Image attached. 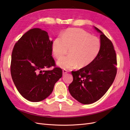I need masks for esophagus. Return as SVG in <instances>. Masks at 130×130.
Segmentation results:
<instances>
[{
    "label": "esophagus",
    "mask_w": 130,
    "mask_h": 130,
    "mask_svg": "<svg viewBox=\"0 0 130 130\" xmlns=\"http://www.w3.org/2000/svg\"><path fill=\"white\" fill-rule=\"evenodd\" d=\"M67 73H68L67 70H66V69H63V72H62V73H63V75H66Z\"/></svg>",
    "instance_id": "esophagus-1"
}]
</instances>
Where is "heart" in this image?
I'll return each mask as SVG.
<instances>
[{
	"mask_svg": "<svg viewBox=\"0 0 130 130\" xmlns=\"http://www.w3.org/2000/svg\"><path fill=\"white\" fill-rule=\"evenodd\" d=\"M101 43L99 39L81 29H68L53 41L52 50L54 56L60 58L70 49V55L60 58L57 63L61 67L70 69L87 67L99 54Z\"/></svg>",
	"mask_w": 130,
	"mask_h": 130,
	"instance_id": "heart-1",
	"label": "heart"
}]
</instances>
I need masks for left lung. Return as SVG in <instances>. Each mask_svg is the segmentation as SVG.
<instances>
[{"label": "left lung", "mask_w": 130, "mask_h": 130, "mask_svg": "<svg viewBox=\"0 0 130 130\" xmlns=\"http://www.w3.org/2000/svg\"><path fill=\"white\" fill-rule=\"evenodd\" d=\"M95 29L101 34L100 52L91 64L72 72L73 81L68 87L72 96L83 104H92L103 97L117 72V55L112 42L99 29Z\"/></svg>", "instance_id": "obj_1"}]
</instances>
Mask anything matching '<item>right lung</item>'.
I'll return each instance as SVG.
<instances>
[{
    "label": "right lung",
    "instance_id": "right-lung-1",
    "mask_svg": "<svg viewBox=\"0 0 130 130\" xmlns=\"http://www.w3.org/2000/svg\"><path fill=\"white\" fill-rule=\"evenodd\" d=\"M53 42L45 31L34 28L23 35L13 47L12 78L19 93L30 101H41L49 96L62 76V69L56 67L52 56ZM52 66V70L44 69Z\"/></svg>",
    "mask_w": 130,
    "mask_h": 130
}]
</instances>
